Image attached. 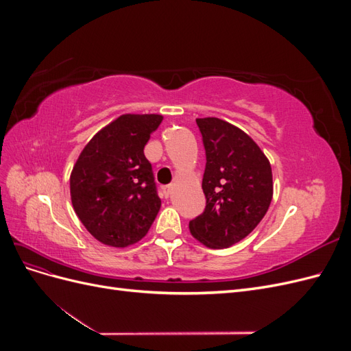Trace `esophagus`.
Segmentation results:
<instances>
[{
  "label": "esophagus",
  "mask_w": 351,
  "mask_h": 351,
  "mask_svg": "<svg viewBox=\"0 0 351 351\" xmlns=\"http://www.w3.org/2000/svg\"><path fill=\"white\" fill-rule=\"evenodd\" d=\"M173 184H169V186H165L164 187V193H165V196L168 197V196H171V193H173Z\"/></svg>",
  "instance_id": "obj_1"
}]
</instances>
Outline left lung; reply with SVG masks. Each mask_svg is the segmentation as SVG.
Instances as JSON below:
<instances>
[{"label":"left lung","instance_id":"obj_1","mask_svg":"<svg viewBox=\"0 0 351 351\" xmlns=\"http://www.w3.org/2000/svg\"><path fill=\"white\" fill-rule=\"evenodd\" d=\"M196 123L206 154L202 180L206 206L189 228L206 247L224 249L249 236L267 214L272 169L261 147L239 127L215 117Z\"/></svg>","mask_w":351,"mask_h":351}]
</instances>
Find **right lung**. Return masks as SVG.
I'll return each mask as SVG.
<instances>
[{"label": "right lung", "mask_w": 351, "mask_h": 351, "mask_svg": "<svg viewBox=\"0 0 351 351\" xmlns=\"http://www.w3.org/2000/svg\"><path fill=\"white\" fill-rule=\"evenodd\" d=\"M164 117L123 114L83 147L70 176L74 212L98 241L127 247L142 240L161 208L143 149Z\"/></svg>", "instance_id": "right-lung-1"}]
</instances>
